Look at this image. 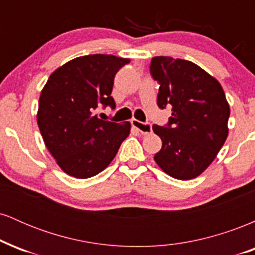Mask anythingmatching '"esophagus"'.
I'll return each mask as SVG.
<instances>
[{
  "label": "esophagus",
  "mask_w": 255,
  "mask_h": 255,
  "mask_svg": "<svg viewBox=\"0 0 255 255\" xmlns=\"http://www.w3.org/2000/svg\"><path fill=\"white\" fill-rule=\"evenodd\" d=\"M131 126L136 128L141 134H148L152 130V125L150 122H141L139 120H131Z\"/></svg>",
  "instance_id": "1"
}]
</instances>
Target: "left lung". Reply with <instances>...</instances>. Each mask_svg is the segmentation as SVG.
I'll list each match as a JSON object with an SVG mask.
<instances>
[{
	"label": "left lung",
	"instance_id": "8db88e82",
	"mask_svg": "<svg viewBox=\"0 0 255 255\" xmlns=\"http://www.w3.org/2000/svg\"><path fill=\"white\" fill-rule=\"evenodd\" d=\"M150 73L159 84L158 107H171L168 124L152 127L162 139L154 160L171 177L191 180L211 164L228 136L224 91L204 69L181 58L153 57Z\"/></svg>",
	"mask_w": 255,
	"mask_h": 255
}]
</instances>
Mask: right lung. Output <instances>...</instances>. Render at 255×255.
<instances>
[{"mask_svg": "<svg viewBox=\"0 0 255 255\" xmlns=\"http://www.w3.org/2000/svg\"><path fill=\"white\" fill-rule=\"evenodd\" d=\"M129 58L86 55L56 69L40 93L37 122L45 146L60 168L77 178L103 171L129 135L130 124L101 120L98 108L116 104L114 78Z\"/></svg>", "mask_w": 255, "mask_h": 255, "instance_id": "1", "label": "right lung"}]
</instances>
